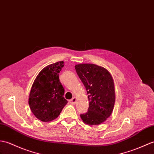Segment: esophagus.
<instances>
[{
    "instance_id": "1",
    "label": "esophagus",
    "mask_w": 154,
    "mask_h": 154,
    "mask_svg": "<svg viewBox=\"0 0 154 154\" xmlns=\"http://www.w3.org/2000/svg\"><path fill=\"white\" fill-rule=\"evenodd\" d=\"M70 103H72V104H75L76 102H77V98L76 97H73L72 99H71L69 100Z\"/></svg>"
}]
</instances>
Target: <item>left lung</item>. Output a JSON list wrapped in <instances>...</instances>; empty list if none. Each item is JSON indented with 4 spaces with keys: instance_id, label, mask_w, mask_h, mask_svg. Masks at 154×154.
Returning a JSON list of instances; mask_svg holds the SVG:
<instances>
[{
    "instance_id": "8db88e82",
    "label": "left lung",
    "mask_w": 154,
    "mask_h": 154,
    "mask_svg": "<svg viewBox=\"0 0 154 154\" xmlns=\"http://www.w3.org/2000/svg\"><path fill=\"white\" fill-rule=\"evenodd\" d=\"M75 68L86 88L89 101L88 112L81 114V119L89 125L101 124L112 115L115 104L112 75L104 67L92 63L77 64Z\"/></svg>"
}]
</instances>
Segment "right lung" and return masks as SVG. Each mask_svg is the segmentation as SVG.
<instances>
[{
    "label": "right lung",
    "instance_id": "1",
    "mask_svg": "<svg viewBox=\"0 0 154 154\" xmlns=\"http://www.w3.org/2000/svg\"><path fill=\"white\" fill-rule=\"evenodd\" d=\"M63 62L50 64L35 79L29 96V105L33 115L43 122L56 119L67 103L64 88L59 79Z\"/></svg>",
    "mask_w": 154,
    "mask_h": 154
}]
</instances>
